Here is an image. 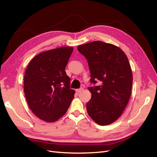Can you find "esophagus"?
Listing matches in <instances>:
<instances>
[{
	"mask_svg": "<svg viewBox=\"0 0 157 157\" xmlns=\"http://www.w3.org/2000/svg\"><path fill=\"white\" fill-rule=\"evenodd\" d=\"M83 90H84V88H79V89H77V90H76V92H77V93H80V92H81Z\"/></svg>",
	"mask_w": 157,
	"mask_h": 157,
	"instance_id": "1",
	"label": "esophagus"
}]
</instances>
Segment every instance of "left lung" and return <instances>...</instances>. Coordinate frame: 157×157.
I'll return each instance as SVG.
<instances>
[{"mask_svg": "<svg viewBox=\"0 0 157 157\" xmlns=\"http://www.w3.org/2000/svg\"><path fill=\"white\" fill-rule=\"evenodd\" d=\"M77 49L88 60L90 81L101 84L88 87L92 98L86 104L90 118L99 125L116 121L131 96L133 76L126 55L119 47L102 41L79 45Z\"/></svg>", "mask_w": 157, "mask_h": 157, "instance_id": "8db88e82", "label": "left lung"}]
</instances>
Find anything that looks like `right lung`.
Segmentation results:
<instances>
[{"label":"right lung","instance_id":"right-lung-1","mask_svg":"<svg viewBox=\"0 0 157 157\" xmlns=\"http://www.w3.org/2000/svg\"><path fill=\"white\" fill-rule=\"evenodd\" d=\"M73 51L63 46L42 52L29 63L24 75V93L28 105L40 119L54 122L70 106L75 91L69 88L65 71Z\"/></svg>","mask_w":157,"mask_h":157}]
</instances>
